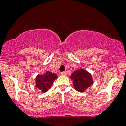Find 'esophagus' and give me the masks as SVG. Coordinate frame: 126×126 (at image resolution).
Masks as SVG:
<instances>
[{"mask_svg": "<svg viewBox=\"0 0 126 126\" xmlns=\"http://www.w3.org/2000/svg\"><path fill=\"white\" fill-rule=\"evenodd\" d=\"M60 74L62 75V76H66V72L65 71H63V72H60Z\"/></svg>", "mask_w": 126, "mask_h": 126, "instance_id": "1", "label": "esophagus"}]
</instances>
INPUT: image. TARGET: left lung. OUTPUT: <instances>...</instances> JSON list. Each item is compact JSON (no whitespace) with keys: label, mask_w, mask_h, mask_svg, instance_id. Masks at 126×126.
<instances>
[{"label":"left lung","mask_w":126,"mask_h":126,"mask_svg":"<svg viewBox=\"0 0 126 126\" xmlns=\"http://www.w3.org/2000/svg\"><path fill=\"white\" fill-rule=\"evenodd\" d=\"M73 87L79 92H84L93 83L91 74L83 69L75 71L71 74Z\"/></svg>","instance_id":"left-lung-1"}]
</instances>
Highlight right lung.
<instances>
[{
	"label": "right lung",
	"mask_w": 126,
	"mask_h": 126,
	"mask_svg": "<svg viewBox=\"0 0 126 126\" xmlns=\"http://www.w3.org/2000/svg\"><path fill=\"white\" fill-rule=\"evenodd\" d=\"M58 76L55 74L46 71L44 74L38 75L36 77V86L42 92H46L51 88L53 82Z\"/></svg>",
	"instance_id": "1"
}]
</instances>
